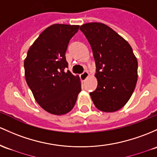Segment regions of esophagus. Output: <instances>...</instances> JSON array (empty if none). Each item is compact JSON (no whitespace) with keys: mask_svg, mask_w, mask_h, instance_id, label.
Listing matches in <instances>:
<instances>
[{"mask_svg":"<svg viewBox=\"0 0 157 157\" xmlns=\"http://www.w3.org/2000/svg\"><path fill=\"white\" fill-rule=\"evenodd\" d=\"M88 77H89V73H88L87 71H83V73H82L81 75H80V78H81V80H86Z\"/></svg>","mask_w":157,"mask_h":157,"instance_id":"obj_1","label":"esophagus"}]
</instances>
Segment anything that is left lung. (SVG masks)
Segmentation results:
<instances>
[{"mask_svg":"<svg viewBox=\"0 0 157 157\" xmlns=\"http://www.w3.org/2000/svg\"><path fill=\"white\" fill-rule=\"evenodd\" d=\"M95 60L97 89L90 92L98 109L112 113L127 104L135 89L138 62L131 46L107 25L87 23L80 26Z\"/></svg>","mask_w":157,"mask_h":157,"instance_id":"obj_1","label":"left lung"}]
</instances>
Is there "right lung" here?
Listing matches in <instances>:
<instances>
[{
	"label": "right lung",
	"mask_w": 157,
	"mask_h": 157,
	"mask_svg": "<svg viewBox=\"0 0 157 157\" xmlns=\"http://www.w3.org/2000/svg\"><path fill=\"white\" fill-rule=\"evenodd\" d=\"M79 27L59 24L48 27L29 48L24 63L26 81L34 98L51 114L70 112L81 91L79 76L65 71L68 68L65 52Z\"/></svg>",
	"instance_id": "1"
}]
</instances>
